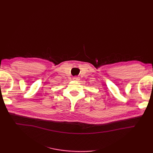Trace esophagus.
I'll return each instance as SVG.
<instances>
[{"label":"esophagus","instance_id":"34e87169","mask_svg":"<svg viewBox=\"0 0 153 153\" xmlns=\"http://www.w3.org/2000/svg\"><path fill=\"white\" fill-rule=\"evenodd\" d=\"M73 80L74 81H78V80H80V78L79 77H77V76H75V77L73 78Z\"/></svg>","mask_w":153,"mask_h":153}]
</instances>
